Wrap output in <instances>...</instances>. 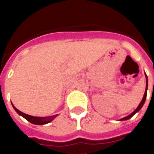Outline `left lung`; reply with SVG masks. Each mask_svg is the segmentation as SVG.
Segmentation results:
<instances>
[{
  "label": "left lung",
  "mask_w": 154,
  "mask_h": 154,
  "mask_svg": "<svg viewBox=\"0 0 154 154\" xmlns=\"http://www.w3.org/2000/svg\"><path fill=\"white\" fill-rule=\"evenodd\" d=\"M146 75V90H145V93H144V96L143 97V99H142V101L140 102V105L138 106V107H137V109H136L134 111H133V112H132L130 115H129L128 116H126V117L123 118V119H121L120 120H126V119H130V118H131L132 116H133L134 114L136 113V112H137L139 111V110L141 108H142V106H143L144 103H145V100H146V90H147V85H148V83H147V76H146V75Z\"/></svg>",
  "instance_id": "left-lung-1"
}]
</instances>
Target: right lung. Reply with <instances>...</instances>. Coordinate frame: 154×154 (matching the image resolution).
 Returning a JSON list of instances; mask_svg holds the SVG:
<instances>
[{
	"label": "right lung",
	"instance_id": "obj_1",
	"mask_svg": "<svg viewBox=\"0 0 154 154\" xmlns=\"http://www.w3.org/2000/svg\"><path fill=\"white\" fill-rule=\"evenodd\" d=\"M14 109L15 110L16 112L19 114L20 116H23L24 119H26L27 120L29 121L30 123H33V124L35 125H44L46 124V123H48L49 122H51L54 118L56 116H48V117H36V116H32L28 115V114H25L24 112H21V111H19L17 108H16L13 104Z\"/></svg>",
	"mask_w": 154,
	"mask_h": 154
}]
</instances>
